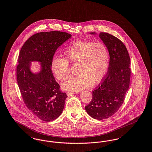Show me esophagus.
<instances>
[{"label": "esophagus", "instance_id": "esophagus-1", "mask_svg": "<svg viewBox=\"0 0 152 152\" xmlns=\"http://www.w3.org/2000/svg\"><path fill=\"white\" fill-rule=\"evenodd\" d=\"M75 94L74 92H66V94L68 96H69L71 95H72V94Z\"/></svg>", "mask_w": 152, "mask_h": 152}]
</instances>
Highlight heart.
<instances>
[{"label": "heart", "mask_w": 152, "mask_h": 152, "mask_svg": "<svg viewBox=\"0 0 152 152\" xmlns=\"http://www.w3.org/2000/svg\"><path fill=\"white\" fill-rule=\"evenodd\" d=\"M65 58H53L51 69L55 77L60 81L69 75V63H77V75L62 84L65 91H79L91 87L93 83L101 82L105 76L109 64L107 47L101 43L75 42L65 48Z\"/></svg>", "instance_id": "heart-1"}]
</instances>
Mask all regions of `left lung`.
Here are the masks:
<instances>
[{"label":"left lung","mask_w":152,"mask_h":152,"mask_svg":"<svg viewBox=\"0 0 152 152\" xmlns=\"http://www.w3.org/2000/svg\"><path fill=\"white\" fill-rule=\"evenodd\" d=\"M99 37L109 51L108 72L101 84L92 92V100L85 109L92 118L103 120L113 115L124 102L129 87L130 61L121 40L105 32L100 33Z\"/></svg>","instance_id":"obj_1"}]
</instances>
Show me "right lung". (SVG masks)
Returning a JSON list of instances; mask_svg holds the SVG:
<instances>
[{
  "label": "right lung",
  "instance_id": "obj_1",
  "mask_svg": "<svg viewBox=\"0 0 152 152\" xmlns=\"http://www.w3.org/2000/svg\"><path fill=\"white\" fill-rule=\"evenodd\" d=\"M71 35L64 32L37 33L25 42L20 51L16 77L23 100L29 110L44 121L56 119L63 112L67 96L60 91L51 69L58 48ZM39 62V72L31 71L32 62Z\"/></svg>",
  "mask_w": 152,
  "mask_h": 152
}]
</instances>
